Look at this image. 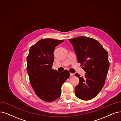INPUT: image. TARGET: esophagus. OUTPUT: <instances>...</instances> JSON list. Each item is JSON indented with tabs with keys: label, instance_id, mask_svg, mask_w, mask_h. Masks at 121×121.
<instances>
[{
	"label": "esophagus",
	"instance_id": "34e87169",
	"mask_svg": "<svg viewBox=\"0 0 121 121\" xmlns=\"http://www.w3.org/2000/svg\"><path fill=\"white\" fill-rule=\"evenodd\" d=\"M74 74H73V73H70V76H73V75H74Z\"/></svg>",
	"mask_w": 121,
	"mask_h": 121
}]
</instances>
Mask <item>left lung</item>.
<instances>
[{
	"instance_id": "obj_1",
	"label": "left lung",
	"mask_w": 121,
	"mask_h": 121,
	"mask_svg": "<svg viewBox=\"0 0 121 121\" xmlns=\"http://www.w3.org/2000/svg\"><path fill=\"white\" fill-rule=\"evenodd\" d=\"M69 40L85 71L84 77L75 74L79 79L75 88V95L81 100H91L97 95L105 84L110 65L108 52L92 38L80 36Z\"/></svg>"
}]
</instances>
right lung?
<instances>
[{
    "mask_svg": "<svg viewBox=\"0 0 121 121\" xmlns=\"http://www.w3.org/2000/svg\"><path fill=\"white\" fill-rule=\"evenodd\" d=\"M63 40L45 39L32 46L27 57V72L36 95L46 102L60 97L61 87L69 77L67 70L60 73L52 69L55 47Z\"/></svg>",
    "mask_w": 121,
    "mask_h": 121,
    "instance_id": "right-lung-1",
    "label": "right lung"
}]
</instances>
